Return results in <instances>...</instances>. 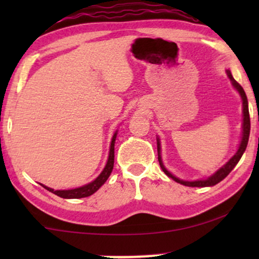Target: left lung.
I'll use <instances>...</instances> for the list:
<instances>
[{
  "instance_id": "left-lung-1",
  "label": "left lung",
  "mask_w": 259,
  "mask_h": 259,
  "mask_svg": "<svg viewBox=\"0 0 259 259\" xmlns=\"http://www.w3.org/2000/svg\"><path fill=\"white\" fill-rule=\"evenodd\" d=\"M228 75L230 77V80L232 81L233 87H235L236 90L239 92L240 97H242V100H243V115H244V119H243V137H242V141H240L239 148H238V151H237V153L233 155V157L230 159V160L226 162V164L223 166L222 168H219L213 176H211L210 178H207L206 180H197V182H184V180H180V179L177 178V177L171 175V173H169L167 169L164 167V165H162L161 157H160V143H159V140H158V160H159V164H160L161 169L164 171L166 176H168L169 178H172L177 183L182 184V185L191 186V187H205V186L215 185V184L222 182V180L224 179L225 177L232 171L233 167H235V166L238 164L239 159L242 158L244 151L246 150L247 143H249V136H250V114H249V105H247V98H246L245 92H244V90H243V87L240 86V84L237 82L235 79H233L231 73H230V70H228Z\"/></svg>"
}]
</instances>
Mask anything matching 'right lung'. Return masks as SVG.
I'll return each mask as SVG.
<instances>
[{"label":"right lung","mask_w":259,"mask_h":259,"mask_svg":"<svg viewBox=\"0 0 259 259\" xmlns=\"http://www.w3.org/2000/svg\"><path fill=\"white\" fill-rule=\"evenodd\" d=\"M115 138H116V133L113 136L112 138V143H111V148H109V155H108V161L106 164L104 171L101 172V175L98 177L94 182H92L87 185L77 187V189H73V190H53L51 187L44 186L46 190H48L49 192L56 194V196L61 197V198H66V199H79V198H84V197H90L93 194L94 192L100 189V187L104 185L106 183V180L108 179V177L111 176L112 169H113V165H114V143H115Z\"/></svg>","instance_id":"1"}]
</instances>
